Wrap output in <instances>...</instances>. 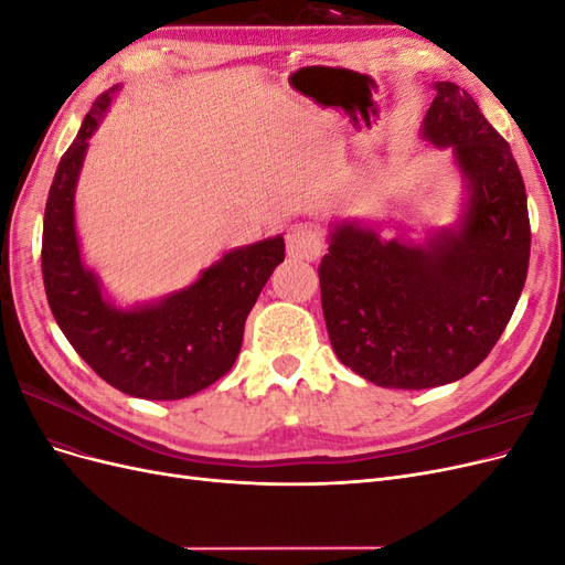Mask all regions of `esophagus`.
Segmentation results:
<instances>
[{
  "instance_id": "esophagus-1",
  "label": "esophagus",
  "mask_w": 565,
  "mask_h": 565,
  "mask_svg": "<svg viewBox=\"0 0 565 565\" xmlns=\"http://www.w3.org/2000/svg\"><path fill=\"white\" fill-rule=\"evenodd\" d=\"M322 252V235L313 224H295L287 231V254L292 259L313 262Z\"/></svg>"
}]
</instances>
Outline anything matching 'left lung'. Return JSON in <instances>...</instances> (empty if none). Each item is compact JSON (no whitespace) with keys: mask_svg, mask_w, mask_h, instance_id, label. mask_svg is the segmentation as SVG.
Masks as SVG:
<instances>
[{"mask_svg":"<svg viewBox=\"0 0 565 565\" xmlns=\"http://www.w3.org/2000/svg\"><path fill=\"white\" fill-rule=\"evenodd\" d=\"M424 134L452 146L469 179L461 228L419 249L341 224L318 266L337 358L386 388L443 386L481 365L516 309L530 262L521 169L469 92L438 82Z\"/></svg>","mask_w":565,"mask_h":565,"instance_id":"obj_1","label":"left lung"}]
</instances>
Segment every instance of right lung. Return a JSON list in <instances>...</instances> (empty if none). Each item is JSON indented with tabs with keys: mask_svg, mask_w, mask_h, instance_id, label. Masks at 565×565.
I'll return each mask as SVG.
<instances>
[{
	"mask_svg": "<svg viewBox=\"0 0 565 565\" xmlns=\"http://www.w3.org/2000/svg\"><path fill=\"white\" fill-rule=\"evenodd\" d=\"M100 94L63 152L49 188L42 231V278L58 328L100 380L127 396L179 401L207 388L233 367L243 347L245 320L285 262V241L273 237L228 252L183 292L139 311H117L82 266L73 195L87 139L106 110Z\"/></svg>",
	"mask_w": 565,
	"mask_h": 565,
	"instance_id": "1",
	"label": "right lung"
}]
</instances>
